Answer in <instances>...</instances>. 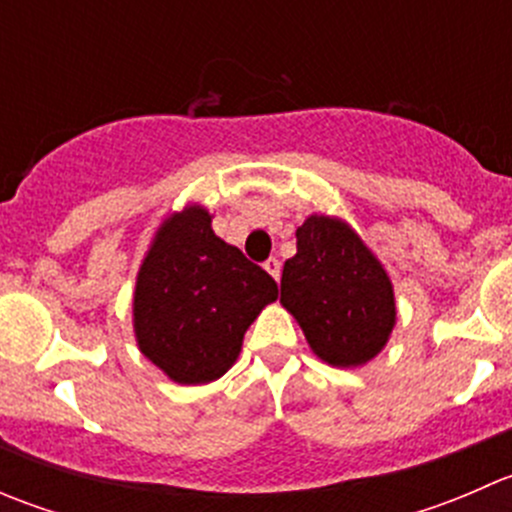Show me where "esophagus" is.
Masks as SVG:
<instances>
[{
	"label": "esophagus",
	"instance_id": "obj_1",
	"mask_svg": "<svg viewBox=\"0 0 512 512\" xmlns=\"http://www.w3.org/2000/svg\"><path fill=\"white\" fill-rule=\"evenodd\" d=\"M265 270L270 272L272 275V280H280V272H282V267H280V260H275V257H270V260L265 262Z\"/></svg>",
	"mask_w": 512,
	"mask_h": 512
}]
</instances>
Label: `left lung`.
Segmentation results:
<instances>
[{"mask_svg": "<svg viewBox=\"0 0 512 512\" xmlns=\"http://www.w3.org/2000/svg\"><path fill=\"white\" fill-rule=\"evenodd\" d=\"M280 287L282 307L327 364L361 366L389 342L394 285L344 220L309 215L297 227V255L285 262Z\"/></svg>", "mask_w": 512, "mask_h": 512, "instance_id": "8db88e82", "label": "left lung"}]
</instances>
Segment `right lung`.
I'll list each match as a JSON object with an SVG mask.
<instances>
[{"mask_svg": "<svg viewBox=\"0 0 512 512\" xmlns=\"http://www.w3.org/2000/svg\"><path fill=\"white\" fill-rule=\"evenodd\" d=\"M210 223L203 205L165 218L133 292L138 349L185 386L220 379L237 361L247 327L280 294L277 282Z\"/></svg>", "mask_w": 512, "mask_h": 512, "instance_id": "obj_1", "label": "right lung"}]
</instances>
